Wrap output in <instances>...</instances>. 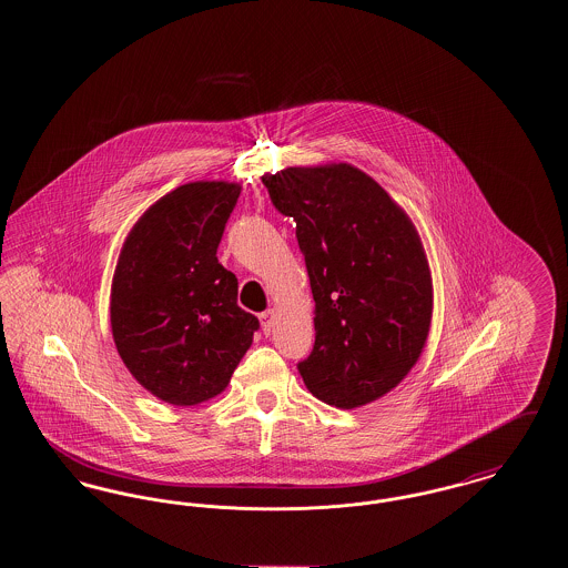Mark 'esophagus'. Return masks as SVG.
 Masks as SVG:
<instances>
[{"label": "esophagus", "instance_id": "esophagus-1", "mask_svg": "<svg viewBox=\"0 0 568 568\" xmlns=\"http://www.w3.org/2000/svg\"><path fill=\"white\" fill-rule=\"evenodd\" d=\"M260 322H262V329H264V334H271L272 324H274V311H272V308L264 311V313L260 315Z\"/></svg>", "mask_w": 568, "mask_h": 568}]
</instances>
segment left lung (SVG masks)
Here are the masks:
<instances>
[{"mask_svg":"<svg viewBox=\"0 0 568 568\" xmlns=\"http://www.w3.org/2000/svg\"><path fill=\"white\" fill-rule=\"evenodd\" d=\"M272 204L294 216L315 297V347L297 364L322 403L359 408L417 364L433 324V272L405 209L352 163L266 172Z\"/></svg>","mask_w":568,"mask_h":568,"instance_id":"1","label":"left lung"}]
</instances>
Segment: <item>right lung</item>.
<instances>
[{
  "label": "right lung",
  "mask_w": 568,
  "mask_h": 568,
  "mask_svg": "<svg viewBox=\"0 0 568 568\" xmlns=\"http://www.w3.org/2000/svg\"><path fill=\"white\" fill-rule=\"evenodd\" d=\"M241 183L168 191L128 232L110 287V329L132 377L168 405L219 396L260 327L216 260Z\"/></svg>",
  "instance_id": "obj_1"
}]
</instances>
